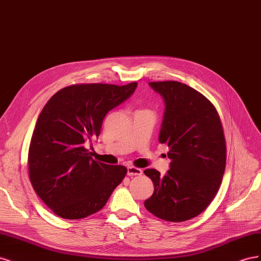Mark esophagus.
I'll return each mask as SVG.
<instances>
[{
	"label": "esophagus",
	"instance_id": "esophagus-1",
	"mask_svg": "<svg viewBox=\"0 0 261 261\" xmlns=\"http://www.w3.org/2000/svg\"><path fill=\"white\" fill-rule=\"evenodd\" d=\"M143 174V170L136 168V167H133V165H129L127 168V175L129 176H137V175H141Z\"/></svg>",
	"mask_w": 261,
	"mask_h": 261
}]
</instances>
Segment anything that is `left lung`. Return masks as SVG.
Returning <instances> with one entry per match:
<instances>
[{
  "mask_svg": "<svg viewBox=\"0 0 261 261\" xmlns=\"http://www.w3.org/2000/svg\"><path fill=\"white\" fill-rule=\"evenodd\" d=\"M149 85L165 101L159 141L168 145L172 162L164 176L145 170L154 185L145 207L162 220L183 222L200 215L219 191L226 163L223 126L212 102L192 87L174 81Z\"/></svg>",
  "mask_w": 261,
  "mask_h": 261,
  "instance_id": "1",
  "label": "left lung"
}]
</instances>
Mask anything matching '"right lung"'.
<instances>
[{"mask_svg":"<svg viewBox=\"0 0 261 261\" xmlns=\"http://www.w3.org/2000/svg\"><path fill=\"white\" fill-rule=\"evenodd\" d=\"M136 87V82L72 85L43 107L30 140L28 172L37 195L60 218L98 212L125 177L127 169L93 160L85 143L100 135L107 113Z\"/></svg>","mask_w":261,"mask_h":261,"instance_id":"add662e5","label":"right lung"}]
</instances>
